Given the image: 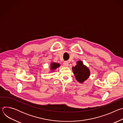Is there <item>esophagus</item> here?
I'll return each instance as SVG.
<instances>
[{
    "mask_svg": "<svg viewBox=\"0 0 123 123\" xmlns=\"http://www.w3.org/2000/svg\"><path fill=\"white\" fill-rule=\"evenodd\" d=\"M64 66L65 67H68V61H64V63H63Z\"/></svg>",
    "mask_w": 123,
    "mask_h": 123,
    "instance_id": "34e87169",
    "label": "esophagus"
}]
</instances>
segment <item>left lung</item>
I'll return each mask as SVG.
<instances>
[{
    "mask_svg": "<svg viewBox=\"0 0 123 123\" xmlns=\"http://www.w3.org/2000/svg\"><path fill=\"white\" fill-rule=\"evenodd\" d=\"M72 69L76 80L80 83L84 82L90 75L89 68L84 65L81 61H77V65L73 67Z\"/></svg>",
    "mask_w": 123,
    "mask_h": 123,
    "instance_id": "obj_1",
    "label": "left lung"
}]
</instances>
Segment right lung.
Segmentation results:
<instances>
[{
    "label": "right lung",
    "mask_w": 123,
    "mask_h": 123,
    "mask_svg": "<svg viewBox=\"0 0 123 123\" xmlns=\"http://www.w3.org/2000/svg\"><path fill=\"white\" fill-rule=\"evenodd\" d=\"M60 66V64L58 63H52L50 64V68L52 70L54 69H55L59 67Z\"/></svg>",
    "instance_id": "1"
}]
</instances>
